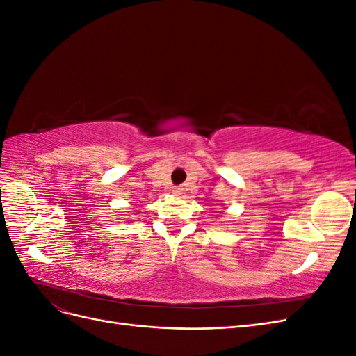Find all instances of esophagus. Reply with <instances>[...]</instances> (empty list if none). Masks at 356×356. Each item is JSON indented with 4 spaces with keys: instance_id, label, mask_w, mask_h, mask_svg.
Segmentation results:
<instances>
[{
    "instance_id": "34e87169",
    "label": "esophagus",
    "mask_w": 356,
    "mask_h": 356,
    "mask_svg": "<svg viewBox=\"0 0 356 356\" xmlns=\"http://www.w3.org/2000/svg\"><path fill=\"white\" fill-rule=\"evenodd\" d=\"M172 191H174V195L179 196V195H182V191H184V188H182V187H174V190H172Z\"/></svg>"
}]
</instances>
